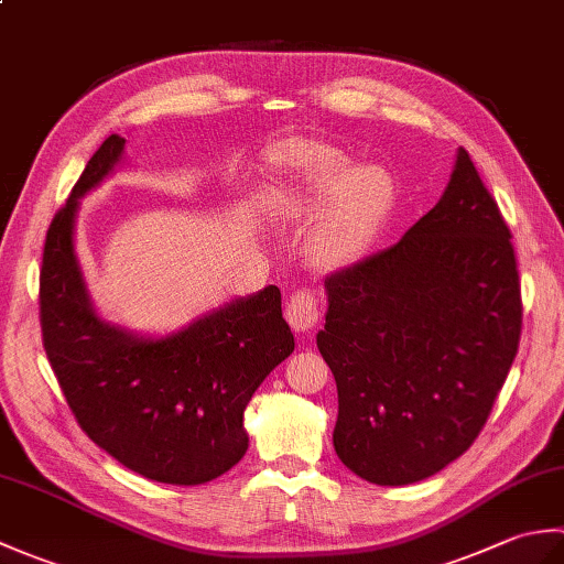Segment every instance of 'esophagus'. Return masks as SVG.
Instances as JSON below:
<instances>
[{
  "label": "esophagus",
  "instance_id": "esophagus-1",
  "mask_svg": "<svg viewBox=\"0 0 564 564\" xmlns=\"http://www.w3.org/2000/svg\"><path fill=\"white\" fill-rule=\"evenodd\" d=\"M285 319H289V325L297 334L315 329L319 319V307H317L315 295L310 291H297L289 301V305H285Z\"/></svg>",
  "mask_w": 564,
  "mask_h": 564
}]
</instances>
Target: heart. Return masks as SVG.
<instances>
[{
	"label": "heart",
	"instance_id": "obj_1",
	"mask_svg": "<svg viewBox=\"0 0 564 564\" xmlns=\"http://www.w3.org/2000/svg\"><path fill=\"white\" fill-rule=\"evenodd\" d=\"M398 200V178L388 166L354 164L325 142L293 140L273 162L261 210L283 225L315 218L307 235L310 259L319 269H344L378 242Z\"/></svg>",
	"mask_w": 564,
	"mask_h": 564
}]
</instances>
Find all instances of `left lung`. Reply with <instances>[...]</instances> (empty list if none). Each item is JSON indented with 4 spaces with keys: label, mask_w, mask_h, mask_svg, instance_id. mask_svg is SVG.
I'll return each mask as SVG.
<instances>
[{
    "label": "left lung",
    "mask_w": 564,
    "mask_h": 564,
    "mask_svg": "<svg viewBox=\"0 0 564 564\" xmlns=\"http://www.w3.org/2000/svg\"><path fill=\"white\" fill-rule=\"evenodd\" d=\"M317 349L339 392L334 451L364 480L412 485L473 446L521 337L511 232L458 148L438 203L398 245L327 275Z\"/></svg>",
    "instance_id": "left-lung-1"
}]
</instances>
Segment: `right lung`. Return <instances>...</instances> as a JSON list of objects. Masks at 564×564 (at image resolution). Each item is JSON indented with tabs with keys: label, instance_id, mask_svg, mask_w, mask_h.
I'll return each mask as SVG.
<instances>
[{
	"label": "right lung",
	"instance_id": "obj_1",
	"mask_svg": "<svg viewBox=\"0 0 564 564\" xmlns=\"http://www.w3.org/2000/svg\"><path fill=\"white\" fill-rule=\"evenodd\" d=\"M126 160L109 135L45 237L41 269L43 346L87 436L148 480L203 485L247 453L245 410L295 349L281 291L267 285L170 334H140L104 319L75 249L79 200Z\"/></svg>",
	"mask_w": 564,
	"mask_h": 564
}]
</instances>
